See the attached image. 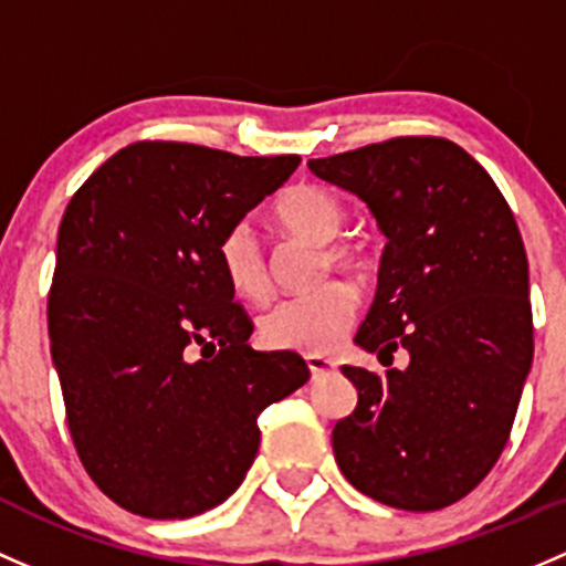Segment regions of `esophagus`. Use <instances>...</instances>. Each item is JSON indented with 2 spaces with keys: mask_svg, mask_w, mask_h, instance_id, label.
Returning <instances> with one entry per match:
<instances>
[{
  "mask_svg": "<svg viewBox=\"0 0 566 566\" xmlns=\"http://www.w3.org/2000/svg\"><path fill=\"white\" fill-rule=\"evenodd\" d=\"M305 363H307V368H311L313 378H322V376H326V373L335 370V363H332L329 357H322V354H307Z\"/></svg>",
  "mask_w": 566,
  "mask_h": 566,
  "instance_id": "1",
  "label": "esophagus"
}]
</instances>
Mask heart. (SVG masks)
Masks as SVG:
<instances>
[{"label":"heart","instance_id":"b5f03b06","mask_svg":"<svg viewBox=\"0 0 566 566\" xmlns=\"http://www.w3.org/2000/svg\"><path fill=\"white\" fill-rule=\"evenodd\" d=\"M272 214L285 234L322 244V259H318L322 275L332 266L359 272L368 264L363 244L337 237L346 229L348 214L340 198L329 190L318 185H296L277 198ZM218 261L226 283L237 296L248 302H261L270 296V264L248 226H234L226 231L218 244ZM354 313H357V294L352 285L329 281L307 294L285 296L266 307L259 318V337L264 346L277 352L324 354L340 340Z\"/></svg>","mask_w":566,"mask_h":566}]
</instances>
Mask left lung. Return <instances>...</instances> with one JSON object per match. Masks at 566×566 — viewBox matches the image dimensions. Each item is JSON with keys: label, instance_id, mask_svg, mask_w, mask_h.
<instances>
[{"label": "left lung", "instance_id": "left-lung-1", "mask_svg": "<svg viewBox=\"0 0 566 566\" xmlns=\"http://www.w3.org/2000/svg\"><path fill=\"white\" fill-rule=\"evenodd\" d=\"M370 207L387 248L354 343L409 368L343 365L357 409L332 430L365 496L430 512L474 491L510 439L534 359L528 259L491 174L447 138L400 136L307 160Z\"/></svg>", "mask_w": 566, "mask_h": 566}]
</instances>
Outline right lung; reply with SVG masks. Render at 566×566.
I'll return each instance as SVG.
<instances>
[{
  "label": "right lung",
  "mask_w": 566,
  "mask_h": 566,
  "mask_svg": "<svg viewBox=\"0 0 566 566\" xmlns=\"http://www.w3.org/2000/svg\"><path fill=\"white\" fill-rule=\"evenodd\" d=\"M300 166L136 142L70 198L49 294L51 357L86 474L155 521L223 504L259 452V413L311 378L253 352L218 261L223 234Z\"/></svg>",
  "instance_id": "obj_1"
}]
</instances>
